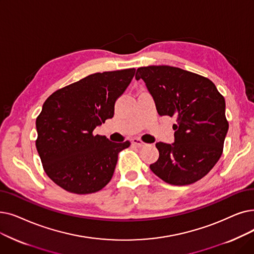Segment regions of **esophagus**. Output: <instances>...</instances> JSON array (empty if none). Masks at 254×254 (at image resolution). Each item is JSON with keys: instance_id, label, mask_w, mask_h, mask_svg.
I'll list each match as a JSON object with an SVG mask.
<instances>
[{"instance_id": "1", "label": "esophagus", "mask_w": 254, "mask_h": 254, "mask_svg": "<svg viewBox=\"0 0 254 254\" xmlns=\"http://www.w3.org/2000/svg\"><path fill=\"white\" fill-rule=\"evenodd\" d=\"M131 143H133L134 145H136V146H138V147H144V146L147 145L146 143L143 142L140 138H134L133 140H131Z\"/></svg>"}]
</instances>
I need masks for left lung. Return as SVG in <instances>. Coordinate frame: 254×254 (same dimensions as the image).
<instances>
[{"mask_svg": "<svg viewBox=\"0 0 254 254\" xmlns=\"http://www.w3.org/2000/svg\"><path fill=\"white\" fill-rule=\"evenodd\" d=\"M142 79L161 116L176 118L174 143L158 142L159 159L150 170L174 186L201 180L223 151L228 121L225 100L215 84L197 73L168 65L140 67Z\"/></svg>", "mask_w": 254, "mask_h": 254, "instance_id": "1", "label": "left lung"}]
</instances>
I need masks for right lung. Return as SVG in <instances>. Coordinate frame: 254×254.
Segmentation results:
<instances>
[{"mask_svg":"<svg viewBox=\"0 0 254 254\" xmlns=\"http://www.w3.org/2000/svg\"><path fill=\"white\" fill-rule=\"evenodd\" d=\"M135 68L96 72L51 94L36 118V148L43 169L74 194L102 190L111 181L118 153L130 143H115L93 130L114 116Z\"/></svg>","mask_w":254,"mask_h":254,"instance_id":"add662e5","label":"right lung"}]
</instances>
